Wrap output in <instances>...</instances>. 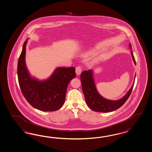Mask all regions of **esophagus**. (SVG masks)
Instances as JSON below:
<instances>
[{
  "mask_svg": "<svg viewBox=\"0 0 152 152\" xmlns=\"http://www.w3.org/2000/svg\"><path fill=\"white\" fill-rule=\"evenodd\" d=\"M75 72H76V74L77 75H80L81 74V72H82V68L80 66H77L75 68Z\"/></svg>",
  "mask_w": 152,
  "mask_h": 152,
  "instance_id": "obj_1",
  "label": "esophagus"
}]
</instances>
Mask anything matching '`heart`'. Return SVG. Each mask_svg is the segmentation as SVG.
Segmentation results:
<instances>
[{
	"instance_id": "b5f03b06",
	"label": "heart",
	"mask_w": 152,
	"mask_h": 152,
	"mask_svg": "<svg viewBox=\"0 0 152 152\" xmlns=\"http://www.w3.org/2000/svg\"><path fill=\"white\" fill-rule=\"evenodd\" d=\"M96 50H97V49H96V48H93V49L90 50L88 52V53H89V55L93 54V53H94L95 52H96ZM101 58L100 57H99V58Z\"/></svg>"
}]
</instances>
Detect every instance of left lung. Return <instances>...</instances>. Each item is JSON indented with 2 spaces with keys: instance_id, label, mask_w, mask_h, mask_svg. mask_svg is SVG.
Listing matches in <instances>:
<instances>
[{
  "instance_id": "left-lung-1",
  "label": "left lung",
  "mask_w": 152,
  "mask_h": 152,
  "mask_svg": "<svg viewBox=\"0 0 152 152\" xmlns=\"http://www.w3.org/2000/svg\"><path fill=\"white\" fill-rule=\"evenodd\" d=\"M129 47L131 50V53L133 61L134 64H136L135 59L133 55L132 48L131 43H129ZM135 78L136 75L134 76L132 86L124 97L117 100H111L102 97L99 93L94 79L93 70L89 69L83 71L80 75V80L82 83V90L88 107L94 111L99 113H110L119 109L125 104V102L129 97L134 86Z\"/></svg>"
}]
</instances>
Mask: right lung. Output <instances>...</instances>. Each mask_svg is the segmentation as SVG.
Instances as JSON below:
<instances>
[{"mask_svg": "<svg viewBox=\"0 0 152 152\" xmlns=\"http://www.w3.org/2000/svg\"><path fill=\"white\" fill-rule=\"evenodd\" d=\"M27 39L23 43L18 63L20 88L27 102L35 109L42 111H55L64 103L67 86L75 77L74 67H58L46 80L32 77L25 63Z\"/></svg>", "mask_w": 152, "mask_h": 152, "instance_id": "1", "label": "right lung"}]
</instances>
